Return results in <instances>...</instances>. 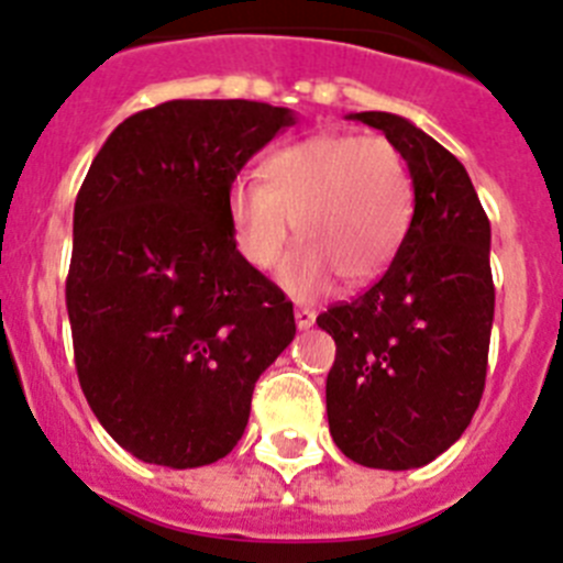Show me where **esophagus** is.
<instances>
[{"label": "esophagus", "mask_w": 563, "mask_h": 563, "mask_svg": "<svg viewBox=\"0 0 563 563\" xmlns=\"http://www.w3.org/2000/svg\"><path fill=\"white\" fill-rule=\"evenodd\" d=\"M312 323H316V312H312V309H307V307H298L296 309V327L298 329H309Z\"/></svg>", "instance_id": "esophagus-1"}]
</instances>
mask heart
Returning <instances> with one entry per match:
<instances>
[{
  "label": "heart",
  "mask_w": 563,
  "mask_h": 563,
  "mask_svg": "<svg viewBox=\"0 0 563 563\" xmlns=\"http://www.w3.org/2000/svg\"><path fill=\"white\" fill-rule=\"evenodd\" d=\"M262 178H236L225 211L236 251L256 271L276 265L296 229L301 245L282 267L292 296H318L334 273L345 285H365L405 245L412 184L388 139L318 133L271 153Z\"/></svg>",
  "instance_id": "b5f03b06"
}]
</instances>
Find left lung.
I'll return each mask as SVG.
<instances>
[{"label":"left lung","instance_id":"left-lung-1","mask_svg":"<svg viewBox=\"0 0 563 563\" xmlns=\"http://www.w3.org/2000/svg\"><path fill=\"white\" fill-rule=\"evenodd\" d=\"M383 131L412 178L396 260L318 327L338 345L327 416L338 450L368 468H419L446 452L486 388L494 323L492 225L466 167L405 117L349 113Z\"/></svg>","mask_w":563,"mask_h":563}]
</instances>
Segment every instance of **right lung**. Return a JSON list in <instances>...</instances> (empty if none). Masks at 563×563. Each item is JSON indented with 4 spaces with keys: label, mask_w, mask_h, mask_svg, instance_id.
<instances>
[{
    "label": "right lung",
    "mask_w": 563,
    "mask_h": 563,
    "mask_svg": "<svg viewBox=\"0 0 563 563\" xmlns=\"http://www.w3.org/2000/svg\"><path fill=\"white\" fill-rule=\"evenodd\" d=\"M290 125L296 113L267 102H162L113 128L77 192V379L139 461L195 468L229 455L256 379L296 338L292 303L242 260L225 211L236 173Z\"/></svg>",
    "instance_id": "add662e5"
}]
</instances>
